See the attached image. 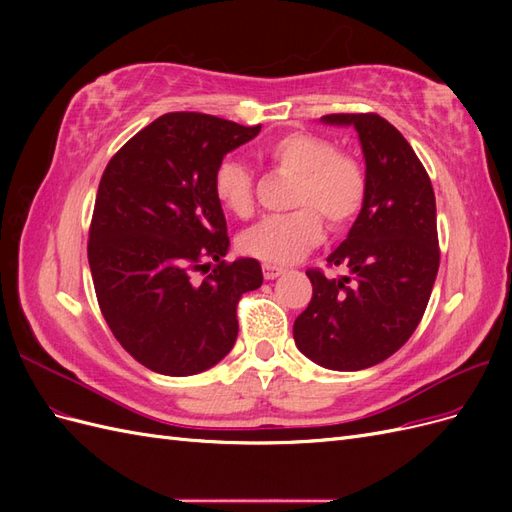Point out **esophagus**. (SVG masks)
<instances>
[{
  "label": "esophagus",
  "mask_w": 512,
  "mask_h": 512,
  "mask_svg": "<svg viewBox=\"0 0 512 512\" xmlns=\"http://www.w3.org/2000/svg\"><path fill=\"white\" fill-rule=\"evenodd\" d=\"M262 273H265V280H275V277H280V275L284 273V269L277 267V265H269V262H265V265H262Z\"/></svg>",
  "instance_id": "34e87169"
}]
</instances>
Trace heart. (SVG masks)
<instances>
[{
  "label": "heart",
  "mask_w": 512,
  "mask_h": 512,
  "mask_svg": "<svg viewBox=\"0 0 512 512\" xmlns=\"http://www.w3.org/2000/svg\"><path fill=\"white\" fill-rule=\"evenodd\" d=\"M273 166L297 175L290 205L297 211L269 215L247 228L239 245L245 254L269 265H288L307 254L322 237V218L335 230L346 228L361 213L367 196V177L359 160L337 151L329 138L290 132L265 149ZM218 203L237 218L254 209V177L241 162L226 158L213 173Z\"/></svg>",
  "instance_id": "heart-1"
}]
</instances>
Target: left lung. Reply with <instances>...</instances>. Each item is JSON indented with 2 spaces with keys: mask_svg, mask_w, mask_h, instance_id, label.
<instances>
[{
  "mask_svg": "<svg viewBox=\"0 0 512 512\" xmlns=\"http://www.w3.org/2000/svg\"><path fill=\"white\" fill-rule=\"evenodd\" d=\"M354 128L367 196L348 237L327 262L348 275L307 271L312 301L294 320V344L320 367L359 371L389 359L421 322L440 267L436 196L401 132L376 113L324 115Z\"/></svg>",
  "mask_w": 512,
  "mask_h": 512,
  "instance_id": "8db88e82",
  "label": "left lung"
}]
</instances>
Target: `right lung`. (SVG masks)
Listing matches in <instances>:
<instances>
[{
	"label": "right lung",
	"mask_w": 512,
	"mask_h": 512,
	"mask_svg": "<svg viewBox=\"0 0 512 512\" xmlns=\"http://www.w3.org/2000/svg\"><path fill=\"white\" fill-rule=\"evenodd\" d=\"M245 128L200 113H166L123 145L100 179L89 269L102 316L123 350L162 376L218 365L239 333L237 301L262 284L260 262H226L228 235L213 173L252 141ZM219 262L205 281L196 270Z\"/></svg>",
	"instance_id": "1"
}]
</instances>
